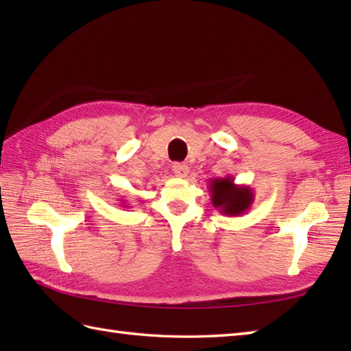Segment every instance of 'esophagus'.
<instances>
[{
    "label": "esophagus",
    "instance_id": "34e87169",
    "mask_svg": "<svg viewBox=\"0 0 351 351\" xmlns=\"http://www.w3.org/2000/svg\"><path fill=\"white\" fill-rule=\"evenodd\" d=\"M171 170H173V173L178 178H185L189 175V166H187V164H182V162H175L173 166H171Z\"/></svg>",
    "mask_w": 351,
    "mask_h": 351
}]
</instances>
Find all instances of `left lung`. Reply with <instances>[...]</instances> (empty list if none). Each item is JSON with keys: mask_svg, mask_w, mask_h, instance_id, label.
<instances>
[{"mask_svg": "<svg viewBox=\"0 0 351 351\" xmlns=\"http://www.w3.org/2000/svg\"><path fill=\"white\" fill-rule=\"evenodd\" d=\"M211 193V204L219 213L230 215L245 214L255 200V191L250 185H238L234 178H211L208 182Z\"/></svg>", "mask_w": 351, "mask_h": 351, "instance_id": "8db88e82", "label": "left lung"}]
</instances>
